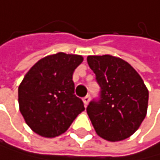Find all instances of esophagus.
<instances>
[{"instance_id": "1", "label": "esophagus", "mask_w": 160, "mask_h": 160, "mask_svg": "<svg viewBox=\"0 0 160 160\" xmlns=\"http://www.w3.org/2000/svg\"><path fill=\"white\" fill-rule=\"evenodd\" d=\"M89 101H90V96H89V95L85 96V97L83 98V102H84V105H85V107L87 106V105H88Z\"/></svg>"}]
</instances>
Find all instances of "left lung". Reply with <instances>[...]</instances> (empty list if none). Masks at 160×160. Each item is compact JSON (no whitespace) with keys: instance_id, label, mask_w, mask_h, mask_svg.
I'll return each mask as SVG.
<instances>
[{"instance_id":"1","label":"left lung","mask_w":160,"mask_h":160,"mask_svg":"<svg viewBox=\"0 0 160 160\" xmlns=\"http://www.w3.org/2000/svg\"><path fill=\"white\" fill-rule=\"evenodd\" d=\"M87 62L101 88L100 100L91 101L86 108L96 133L108 141L126 139L146 116L148 90L144 82L121 58L88 56Z\"/></svg>"}]
</instances>
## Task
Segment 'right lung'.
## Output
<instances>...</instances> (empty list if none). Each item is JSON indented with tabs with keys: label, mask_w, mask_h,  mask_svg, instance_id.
<instances>
[{
	"label": "right lung",
	"mask_w": 160,
	"mask_h": 160,
	"mask_svg": "<svg viewBox=\"0 0 160 160\" xmlns=\"http://www.w3.org/2000/svg\"><path fill=\"white\" fill-rule=\"evenodd\" d=\"M83 57L59 52L42 58L30 69L18 88L19 106L26 123L43 137H56L84 111L74 94L73 73Z\"/></svg>",
	"instance_id": "right-lung-1"
}]
</instances>
